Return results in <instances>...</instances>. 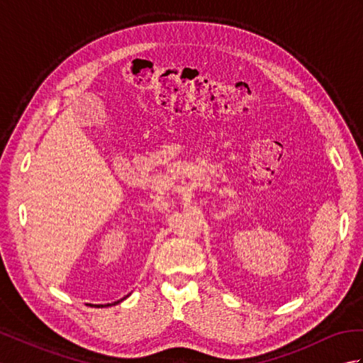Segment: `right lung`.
<instances>
[{
    "label": "right lung",
    "mask_w": 363,
    "mask_h": 363,
    "mask_svg": "<svg viewBox=\"0 0 363 363\" xmlns=\"http://www.w3.org/2000/svg\"><path fill=\"white\" fill-rule=\"evenodd\" d=\"M129 295H126L125 298H121V299H118V301H115V303H112V304H99L98 307H107V306H115V304H118V303H121V301H125L126 298H128Z\"/></svg>",
    "instance_id": "right-lung-1"
}]
</instances>
